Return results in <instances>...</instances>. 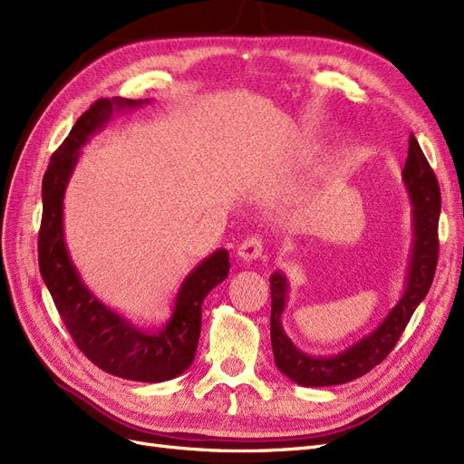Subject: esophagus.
<instances>
[{
    "instance_id": "1",
    "label": "esophagus",
    "mask_w": 464,
    "mask_h": 464,
    "mask_svg": "<svg viewBox=\"0 0 464 464\" xmlns=\"http://www.w3.org/2000/svg\"><path fill=\"white\" fill-rule=\"evenodd\" d=\"M261 253H263V244H261V239H257V237H246L237 247V257L242 261L259 259Z\"/></svg>"
}]
</instances>
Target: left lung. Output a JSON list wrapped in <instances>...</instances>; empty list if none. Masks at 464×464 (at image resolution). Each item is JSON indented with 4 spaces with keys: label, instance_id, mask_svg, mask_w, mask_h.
<instances>
[{
    "label": "left lung",
    "instance_id": "8db88e82",
    "mask_svg": "<svg viewBox=\"0 0 464 464\" xmlns=\"http://www.w3.org/2000/svg\"><path fill=\"white\" fill-rule=\"evenodd\" d=\"M403 182L412 207V247L407 266L405 292L371 334L338 355L313 357L294 345L282 328L287 301V278L276 270L270 276V342L278 371L299 386L324 388L355 380L384 361L401 338L411 316L432 285L438 265V222L441 209L440 186L417 138H409V155Z\"/></svg>",
    "mask_w": 464,
    "mask_h": 464
}]
</instances>
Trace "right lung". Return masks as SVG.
I'll return each instance as SVG.
<instances>
[{
	"instance_id": "add662e5",
	"label": "right lung",
	"mask_w": 464,
	"mask_h": 464,
	"mask_svg": "<svg viewBox=\"0 0 464 464\" xmlns=\"http://www.w3.org/2000/svg\"><path fill=\"white\" fill-rule=\"evenodd\" d=\"M143 103H150V100L111 98L95 102L52 155L42 182L44 213L38 234V263L47 290L78 349L109 374L153 384L180 376L194 361L201 334L203 299L228 276V251L217 249L191 268L174 297L167 324L146 330L103 305L88 290L72 265L63 230V199L78 163L80 148L100 132L117 111Z\"/></svg>"
}]
</instances>
